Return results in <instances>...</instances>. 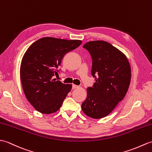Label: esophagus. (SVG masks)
<instances>
[{
	"label": "esophagus",
	"mask_w": 152,
	"mask_h": 152,
	"mask_svg": "<svg viewBox=\"0 0 152 152\" xmlns=\"http://www.w3.org/2000/svg\"><path fill=\"white\" fill-rule=\"evenodd\" d=\"M79 86H76L75 84H72V89H77V88H78Z\"/></svg>",
	"instance_id": "1"
}]
</instances>
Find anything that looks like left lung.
Here are the masks:
<instances>
[{
	"label": "left lung",
	"instance_id": "8db88e82",
	"mask_svg": "<svg viewBox=\"0 0 152 152\" xmlns=\"http://www.w3.org/2000/svg\"><path fill=\"white\" fill-rule=\"evenodd\" d=\"M93 59L91 73L96 77L93 87L87 89L83 113L99 119L110 114L124 99L131 82V66L126 56L104 41H89L83 45Z\"/></svg>",
	"mask_w": 152,
	"mask_h": 152
}]
</instances>
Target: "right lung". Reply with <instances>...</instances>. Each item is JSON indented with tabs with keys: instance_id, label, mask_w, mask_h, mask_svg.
<instances>
[{
	"instance_id": "add662e5",
	"label": "right lung",
	"mask_w": 152,
	"mask_h": 152,
	"mask_svg": "<svg viewBox=\"0 0 152 152\" xmlns=\"http://www.w3.org/2000/svg\"><path fill=\"white\" fill-rule=\"evenodd\" d=\"M81 40L41 38L27 49L20 63V77L28 101L39 112L51 114L58 111L72 89L53 79L66 53L82 44Z\"/></svg>"
}]
</instances>
